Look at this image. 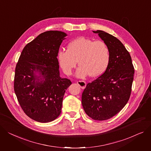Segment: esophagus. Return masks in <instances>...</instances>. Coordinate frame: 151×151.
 <instances>
[{
    "mask_svg": "<svg viewBox=\"0 0 151 151\" xmlns=\"http://www.w3.org/2000/svg\"><path fill=\"white\" fill-rule=\"evenodd\" d=\"M77 84L80 86L82 89H84L86 87V83L84 81H79L77 82Z\"/></svg>",
    "mask_w": 151,
    "mask_h": 151,
    "instance_id": "obj_1",
    "label": "esophagus"
}]
</instances>
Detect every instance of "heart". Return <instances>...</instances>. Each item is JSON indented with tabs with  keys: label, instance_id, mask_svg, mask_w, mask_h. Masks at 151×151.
I'll use <instances>...</instances> for the list:
<instances>
[{
	"label": "heart",
	"instance_id": "b5f03b06",
	"mask_svg": "<svg viewBox=\"0 0 151 151\" xmlns=\"http://www.w3.org/2000/svg\"><path fill=\"white\" fill-rule=\"evenodd\" d=\"M58 59L63 72L71 75L78 62L79 67L76 76L84 78L102 74L107 68L110 60V51L102 41H94L85 37L76 38L70 42L67 50H60Z\"/></svg>",
	"mask_w": 151,
	"mask_h": 151
}]
</instances>
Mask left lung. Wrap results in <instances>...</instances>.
Returning a JSON list of instances; mask_svg holds the SVG:
<instances>
[{"instance_id":"left-lung-1","label":"left lung","mask_w":151,"mask_h":151,"mask_svg":"<svg viewBox=\"0 0 151 151\" xmlns=\"http://www.w3.org/2000/svg\"><path fill=\"white\" fill-rule=\"evenodd\" d=\"M93 32L107 44L110 60L104 73L87 84L82 94V105L88 116L103 121L115 116L127 104L134 68L129 53L119 39L101 30Z\"/></svg>"}]
</instances>
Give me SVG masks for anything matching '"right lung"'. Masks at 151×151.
Returning <instances> with one entry per match:
<instances>
[{"instance_id":"right-lung-1","label":"right lung","mask_w":151,"mask_h":151,"mask_svg":"<svg viewBox=\"0 0 151 151\" xmlns=\"http://www.w3.org/2000/svg\"><path fill=\"white\" fill-rule=\"evenodd\" d=\"M67 35L51 30L40 34L25 45L15 69L14 89L20 106L35 121L48 123L61 112L70 80L60 76L57 58Z\"/></svg>"}]
</instances>
